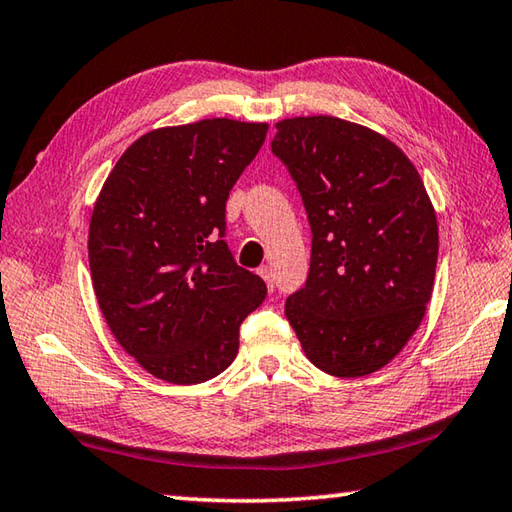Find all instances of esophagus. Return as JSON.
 Returning a JSON list of instances; mask_svg holds the SVG:
<instances>
[{
  "instance_id": "34e87169",
  "label": "esophagus",
  "mask_w": 512,
  "mask_h": 512,
  "mask_svg": "<svg viewBox=\"0 0 512 512\" xmlns=\"http://www.w3.org/2000/svg\"><path fill=\"white\" fill-rule=\"evenodd\" d=\"M259 275H262V280L266 282V287L268 289H275V273H273V266H268V264H264V266H259V271H257Z\"/></svg>"
}]
</instances>
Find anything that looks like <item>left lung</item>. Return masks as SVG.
Segmentation results:
<instances>
[{
    "instance_id": "left-lung-1",
    "label": "left lung",
    "mask_w": 512,
    "mask_h": 512,
    "mask_svg": "<svg viewBox=\"0 0 512 512\" xmlns=\"http://www.w3.org/2000/svg\"><path fill=\"white\" fill-rule=\"evenodd\" d=\"M271 142L311 225L305 287L284 314L327 375L363 377L420 327L438 262V221L413 162L388 137L339 117H293Z\"/></svg>"
}]
</instances>
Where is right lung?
Masks as SVG:
<instances>
[{
	"label": "right lung",
	"instance_id": "add662e5",
	"mask_svg": "<svg viewBox=\"0 0 512 512\" xmlns=\"http://www.w3.org/2000/svg\"><path fill=\"white\" fill-rule=\"evenodd\" d=\"M268 124L201 119L135 140L90 219L92 287L112 336L153 377L203 384L230 366L266 298L225 244V201Z\"/></svg>",
	"mask_w": 512,
	"mask_h": 512
}]
</instances>
